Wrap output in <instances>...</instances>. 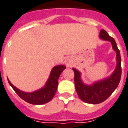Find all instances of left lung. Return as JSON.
<instances>
[{"instance_id": "obj_1", "label": "left lung", "mask_w": 128, "mask_h": 128, "mask_svg": "<svg viewBox=\"0 0 128 128\" xmlns=\"http://www.w3.org/2000/svg\"><path fill=\"white\" fill-rule=\"evenodd\" d=\"M99 37L102 40L111 42L113 50L116 53V66L113 73L110 76L95 81L92 85H86L81 79L80 72L76 69H72L74 72V84L77 94L83 101L90 104H98L106 100L118 87L121 76L120 51L114 39L110 36L104 30H100Z\"/></svg>"}]
</instances>
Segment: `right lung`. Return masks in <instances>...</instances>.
<instances>
[{
  "label": "right lung",
  "mask_w": 128,
  "mask_h": 128,
  "mask_svg": "<svg viewBox=\"0 0 128 128\" xmlns=\"http://www.w3.org/2000/svg\"><path fill=\"white\" fill-rule=\"evenodd\" d=\"M66 68L63 65L54 67L52 70L50 76L44 87L32 92H26L19 90L12 84L8 78L11 87L20 97L26 102L33 105H42L48 103L53 98L56 94L58 85V78L62 72Z\"/></svg>",
  "instance_id": "add662e5"
}]
</instances>
